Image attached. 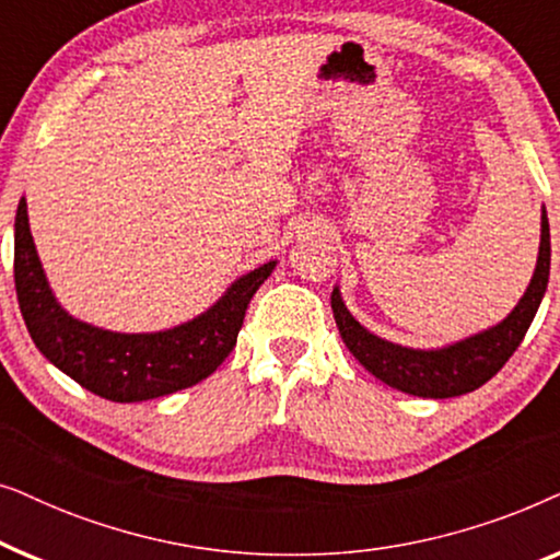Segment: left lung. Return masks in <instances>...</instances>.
Returning <instances> with one entry per match:
<instances>
[{
	"label": "left lung",
	"mask_w": 560,
	"mask_h": 560,
	"mask_svg": "<svg viewBox=\"0 0 560 560\" xmlns=\"http://www.w3.org/2000/svg\"><path fill=\"white\" fill-rule=\"evenodd\" d=\"M548 275L550 229L546 206H542L538 262H535L530 285H527L515 308L508 313V318H502L497 326L466 336L462 341L446 343L441 349H410L366 331L343 305L339 285L331 293V308L343 343L366 372H372L374 377L400 389V393L443 400V397L474 393L487 380H492L504 362L515 354V349L533 324L535 313L540 308L542 295H546Z\"/></svg>",
	"instance_id": "obj_1"
}]
</instances>
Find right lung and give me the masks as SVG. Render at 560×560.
<instances>
[{
    "mask_svg": "<svg viewBox=\"0 0 560 560\" xmlns=\"http://www.w3.org/2000/svg\"><path fill=\"white\" fill-rule=\"evenodd\" d=\"M278 259L236 278L211 308L186 324L121 334L73 318L52 295L30 234L27 201L14 217V288L22 318L40 354L60 372L112 402H142L194 387L232 354L244 311Z\"/></svg>",
    "mask_w": 560,
    "mask_h": 560,
    "instance_id": "obj_1",
    "label": "right lung"
}]
</instances>
